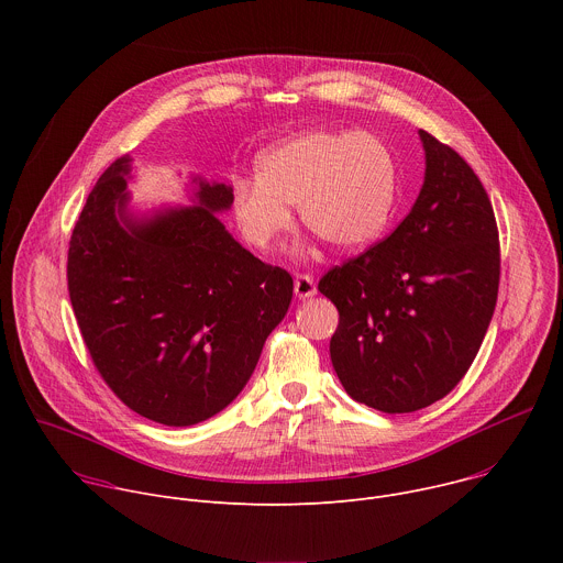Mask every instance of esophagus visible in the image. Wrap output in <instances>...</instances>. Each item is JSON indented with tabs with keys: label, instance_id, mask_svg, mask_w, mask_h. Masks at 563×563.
<instances>
[{
	"label": "esophagus",
	"instance_id": "obj_1",
	"mask_svg": "<svg viewBox=\"0 0 563 563\" xmlns=\"http://www.w3.org/2000/svg\"><path fill=\"white\" fill-rule=\"evenodd\" d=\"M294 294L300 300L311 298L316 294V280L309 274H296V278H294Z\"/></svg>",
	"mask_w": 563,
	"mask_h": 563
}]
</instances>
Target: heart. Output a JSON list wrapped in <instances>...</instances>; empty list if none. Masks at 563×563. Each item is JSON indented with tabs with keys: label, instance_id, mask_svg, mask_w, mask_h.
<instances>
[{
	"label": "heart",
	"instance_id": "obj_1",
	"mask_svg": "<svg viewBox=\"0 0 563 563\" xmlns=\"http://www.w3.org/2000/svg\"><path fill=\"white\" fill-rule=\"evenodd\" d=\"M396 163L389 146L367 131H307L256 159V180L231 189L235 224L261 252L291 229L289 207L328 245L352 252L369 245L389 222Z\"/></svg>",
	"mask_w": 563,
	"mask_h": 563
}]
</instances>
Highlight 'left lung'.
I'll list each match as a JSON object with an SVG mask.
<instances>
[{
    "label": "left lung",
    "instance_id": "left-lung-1",
    "mask_svg": "<svg viewBox=\"0 0 563 563\" xmlns=\"http://www.w3.org/2000/svg\"><path fill=\"white\" fill-rule=\"evenodd\" d=\"M426 180L385 240L318 283L339 309L330 341L345 391L374 410L432 406L470 369L495 313L499 231L465 159L428 131Z\"/></svg>",
    "mask_w": 563,
    "mask_h": 563
}]
</instances>
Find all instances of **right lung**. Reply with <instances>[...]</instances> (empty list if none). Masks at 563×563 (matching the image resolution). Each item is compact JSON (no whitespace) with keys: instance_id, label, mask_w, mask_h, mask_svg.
I'll return each mask as SVG.
<instances>
[{"instance_id":"obj_1","label":"right lung","mask_w":563,"mask_h":563,"mask_svg":"<svg viewBox=\"0 0 563 563\" xmlns=\"http://www.w3.org/2000/svg\"><path fill=\"white\" fill-rule=\"evenodd\" d=\"M131 157L100 176L68 245V296L104 383L140 417L185 428L243 391L294 280L233 240L231 187L194 180L191 207L129 213Z\"/></svg>"}]
</instances>
